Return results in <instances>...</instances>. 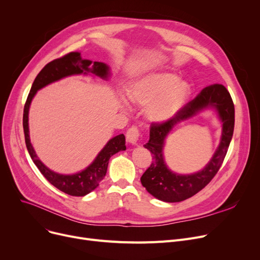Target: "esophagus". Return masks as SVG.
<instances>
[{
	"label": "esophagus",
	"mask_w": 260,
	"mask_h": 260,
	"mask_svg": "<svg viewBox=\"0 0 260 260\" xmlns=\"http://www.w3.org/2000/svg\"><path fill=\"white\" fill-rule=\"evenodd\" d=\"M140 136V131L137 126H132L131 128H128L127 133H126V140L128 141V143L136 145L138 142Z\"/></svg>",
	"instance_id": "obj_1"
}]
</instances>
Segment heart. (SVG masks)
Returning <instances> with one entry per match:
<instances>
[{
	"label": "heart",
	"mask_w": 260,
	"mask_h": 260,
	"mask_svg": "<svg viewBox=\"0 0 260 260\" xmlns=\"http://www.w3.org/2000/svg\"><path fill=\"white\" fill-rule=\"evenodd\" d=\"M192 86L185 80L173 73H152L133 81L127 88L131 101L147 106V118L156 123L168 122L178 114L186 104ZM120 104L126 101L120 98Z\"/></svg>",
	"instance_id": "1"
}]
</instances>
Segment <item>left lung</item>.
I'll use <instances>...</instances> for the list:
<instances>
[{
	"label": "left lung",
	"mask_w": 260,
	"mask_h": 260,
	"mask_svg": "<svg viewBox=\"0 0 260 260\" xmlns=\"http://www.w3.org/2000/svg\"><path fill=\"white\" fill-rule=\"evenodd\" d=\"M212 108L223 123L220 145L212 159L201 171L181 175L172 172L162 156L165 139L172 128L180 121ZM235 108L231 94L221 84H213L203 88L196 97L186 103L173 119L163 123H152L149 140L143 146L153 155V162L141 177V183L147 192L165 202H179L197 194L214 178L219 171L233 137Z\"/></svg>",
	"instance_id": "8db88e82"
}]
</instances>
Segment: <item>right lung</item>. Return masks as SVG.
<instances>
[{"instance_id":"add662e5","label":"right lung","mask_w":260,"mask_h":260,"mask_svg":"<svg viewBox=\"0 0 260 260\" xmlns=\"http://www.w3.org/2000/svg\"><path fill=\"white\" fill-rule=\"evenodd\" d=\"M75 75H91L102 80H108L111 77V68L103 62H92L90 60L82 59L80 52H70L60 59H56L44 66L36 77L31 89L27 97L24 114H23V128L25 135V143L28 153L36 165L45 178L56 186L61 192L71 196H85L94 188H97L107 171L109 158L120 151H125V137L121 134L108 140L101 152L94 160L83 171L72 175L59 174L48 169L37 156L29 137L28 114L31 101L37 91L48 84L57 82L63 78Z\"/></svg>"}]
</instances>
